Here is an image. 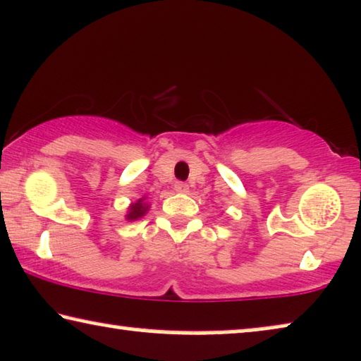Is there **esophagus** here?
<instances>
[{"label":"esophagus","instance_id":"obj_1","mask_svg":"<svg viewBox=\"0 0 361 361\" xmlns=\"http://www.w3.org/2000/svg\"><path fill=\"white\" fill-rule=\"evenodd\" d=\"M174 189H176L177 192H187V190H189V185H187L185 182H176Z\"/></svg>","mask_w":361,"mask_h":361}]
</instances>
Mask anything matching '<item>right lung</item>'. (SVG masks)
I'll return each mask as SVG.
<instances>
[{
	"label": "right lung",
	"mask_w": 361,
	"mask_h": 361,
	"mask_svg": "<svg viewBox=\"0 0 361 361\" xmlns=\"http://www.w3.org/2000/svg\"><path fill=\"white\" fill-rule=\"evenodd\" d=\"M147 212V207L142 204V199L137 200L136 204H133L130 207V214H128V220H136L140 219V216H142Z\"/></svg>",
	"instance_id": "obj_1"
}]
</instances>
